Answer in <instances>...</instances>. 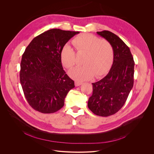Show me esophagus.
Listing matches in <instances>:
<instances>
[{
  "label": "esophagus",
  "mask_w": 154,
  "mask_h": 154,
  "mask_svg": "<svg viewBox=\"0 0 154 154\" xmlns=\"http://www.w3.org/2000/svg\"><path fill=\"white\" fill-rule=\"evenodd\" d=\"M82 84V82H75V86H79L80 85H81Z\"/></svg>",
  "instance_id": "obj_1"
}]
</instances>
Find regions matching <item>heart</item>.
Listing matches in <instances>:
<instances>
[{"instance_id":"heart-1","label":"heart","mask_w":154,"mask_h":154,"mask_svg":"<svg viewBox=\"0 0 154 154\" xmlns=\"http://www.w3.org/2000/svg\"><path fill=\"white\" fill-rule=\"evenodd\" d=\"M72 43L78 54L85 55L80 67H76L69 72V75L78 81H85L91 77L105 74L111 67L114 58L112 45L106 40H101L91 34H82L75 37ZM60 58L62 64L67 69L75 64V53L68 45L61 50Z\"/></svg>"}]
</instances>
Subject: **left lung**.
Segmentation results:
<instances>
[{
    "label": "left lung",
    "mask_w": 154,
    "mask_h": 154,
    "mask_svg": "<svg viewBox=\"0 0 154 154\" xmlns=\"http://www.w3.org/2000/svg\"><path fill=\"white\" fill-rule=\"evenodd\" d=\"M111 44L114 51L113 62L108 74L93 83V94L88 106L95 115L108 116L117 113L124 105L134 86L135 62L129 48L113 33L97 32Z\"/></svg>",
    "instance_id": "left-lung-1"
}]
</instances>
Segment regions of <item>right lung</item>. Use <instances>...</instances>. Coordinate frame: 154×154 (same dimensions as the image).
Returning <instances> with one entry per match:
<instances>
[{
	"mask_svg": "<svg viewBox=\"0 0 154 154\" xmlns=\"http://www.w3.org/2000/svg\"><path fill=\"white\" fill-rule=\"evenodd\" d=\"M79 32L53 29L37 36L22 57L20 82L29 105L42 113L61 109L74 82L64 71L60 58L62 49Z\"/></svg>",
	"mask_w": 154,
	"mask_h": 154,
	"instance_id": "obj_1",
	"label": "right lung"
}]
</instances>
